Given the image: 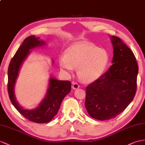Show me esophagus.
Returning <instances> with one entry per match:
<instances>
[{
  "mask_svg": "<svg viewBox=\"0 0 145 145\" xmlns=\"http://www.w3.org/2000/svg\"><path fill=\"white\" fill-rule=\"evenodd\" d=\"M72 88L73 89H78L80 88V85L78 84L77 83L73 82L72 83Z\"/></svg>",
  "mask_w": 145,
  "mask_h": 145,
  "instance_id": "obj_1",
  "label": "esophagus"
}]
</instances>
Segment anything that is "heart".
<instances>
[{
	"instance_id": "b5f03b06",
	"label": "heart",
	"mask_w": 145,
	"mask_h": 145,
	"mask_svg": "<svg viewBox=\"0 0 145 145\" xmlns=\"http://www.w3.org/2000/svg\"><path fill=\"white\" fill-rule=\"evenodd\" d=\"M109 60L105 49L86 41L72 44L65 50V54L59 56V64L63 71L72 73L74 68H77L78 76L88 83L94 82L103 75Z\"/></svg>"
}]
</instances>
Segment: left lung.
I'll use <instances>...</instances> for the list:
<instances>
[{"label": "left lung", "mask_w": 145, "mask_h": 145, "mask_svg": "<svg viewBox=\"0 0 145 145\" xmlns=\"http://www.w3.org/2000/svg\"><path fill=\"white\" fill-rule=\"evenodd\" d=\"M113 65L86 88L85 107L95 120H108L122 112L131 103L137 90L138 68L132 51L116 36H111Z\"/></svg>", "instance_id": "left-lung-1"}]
</instances>
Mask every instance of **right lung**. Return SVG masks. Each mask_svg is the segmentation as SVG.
Listing matches in <instances>:
<instances>
[{"mask_svg":"<svg viewBox=\"0 0 145 145\" xmlns=\"http://www.w3.org/2000/svg\"><path fill=\"white\" fill-rule=\"evenodd\" d=\"M45 44L39 37L31 35L25 39L12 59L8 69V92L13 106L29 121L36 123H45L51 121L57 114L63 99L71 91L69 81H59L51 76L45 97L37 108L24 109L20 105L14 94V86L23 62L31 53V50Z\"/></svg>","mask_w":145,"mask_h":145,"instance_id":"1","label":"right lung"}]
</instances>
